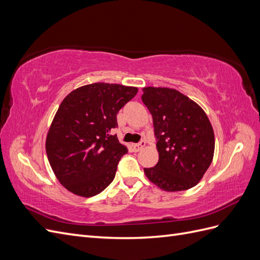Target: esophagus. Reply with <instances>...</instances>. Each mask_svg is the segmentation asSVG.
I'll return each instance as SVG.
<instances>
[{
	"mask_svg": "<svg viewBox=\"0 0 260 260\" xmlns=\"http://www.w3.org/2000/svg\"><path fill=\"white\" fill-rule=\"evenodd\" d=\"M145 144H146L145 140H142L140 143L133 145V149H135V152H139V151H141V149H142L145 146Z\"/></svg>",
	"mask_w": 260,
	"mask_h": 260,
	"instance_id": "esophagus-1",
	"label": "esophagus"
}]
</instances>
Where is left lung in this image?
<instances>
[{
    "mask_svg": "<svg viewBox=\"0 0 260 260\" xmlns=\"http://www.w3.org/2000/svg\"><path fill=\"white\" fill-rule=\"evenodd\" d=\"M142 102L153 117L159 154L155 167L144 168L146 177L168 192L195 186L214 157L215 135L207 115L175 89L147 86Z\"/></svg>",
    "mask_w": 260,
    "mask_h": 260,
    "instance_id": "8db88e82",
    "label": "left lung"
}]
</instances>
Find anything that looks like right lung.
I'll list each match as a JSON object with an SVG mask.
<instances>
[{"label":"right lung","instance_id":"right-lung-1","mask_svg":"<svg viewBox=\"0 0 260 260\" xmlns=\"http://www.w3.org/2000/svg\"><path fill=\"white\" fill-rule=\"evenodd\" d=\"M137 93L133 86L98 82L61 102L45 147L55 176L68 191L90 198L113 182L118 162L128 153L113 135L117 114Z\"/></svg>","mask_w":260,"mask_h":260}]
</instances>
